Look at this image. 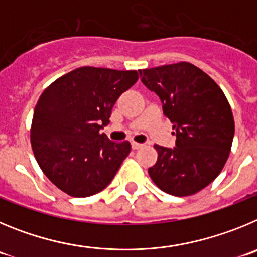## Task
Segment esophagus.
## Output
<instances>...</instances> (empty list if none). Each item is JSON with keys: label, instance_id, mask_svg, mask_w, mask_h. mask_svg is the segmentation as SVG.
<instances>
[{"label": "esophagus", "instance_id": "1", "mask_svg": "<svg viewBox=\"0 0 257 257\" xmlns=\"http://www.w3.org/2000/svg\"><path fill=\"white\" fill-rule=\"evenodd\" d=\"M142 143H138V142H132V149L133 150H138V149H141V147H142Z\"/></svg>", "mask_w": 257, "mask_h": 257}]
</instances>
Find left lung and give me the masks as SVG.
I'll return each mask as SVG.
<instances>
[{
	"label": "left lung",
	"mask_w": 257,
	"mask_h": 257,
	"mask_svg": "<svg viewBox=\"0 0 257 257\" xmlns=\"http://www.w3.org/2000/svg\"><path fill=\"white\" fill-rule=\"evenodd\" d=\"M142 83L160 97L173 123L177 147L155 145L157 161L149 169L161 191L187 197L209 186L229 157L234 119L221 88L191 62L140 70Z\"/></svg>",
	"instance_id": "1"
}]
</instances>
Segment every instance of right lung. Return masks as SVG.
Instances as JSON below:
<instances>
[{
	"label": "right lung",
	"instance_id": "add662e5",
	"mask_svg": "<svg viewBox=\"0 0 257 257\" xmlns=\"http://www.w3.org/2000/svg\"><path fill=\"white\" fill-rule=\"evenodd\" d=\"M137 80V70L82 66L39 96L32 150L46 177L66 195L88 197L105 189L129 155L128 141H110L100 129L110 121L120 94Z\"/></svg>",
	"mask_w": 257,
	"mask_h": 257
}]
</instances>
